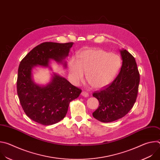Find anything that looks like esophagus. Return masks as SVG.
<instances>
[{
  "mask_svg": "<svg viewBox=\"0 0 160 160\" xmlns=\"http://www.w3.org/2000/svg\"><path fill=\"white\" fill-rule=\"evenodd\" d=\"M82 96H83V97H85V98H88L89 95H88V92H85V91H83V92H82Z\"/></svg>",
  "mask_w": 160,
  "mask_h": 160,
  "instance_id": "esophagus-1",
  "label": "esophagus"
}]
</instances>
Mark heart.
<instances>
[{
	"instance_id": "heart-1",
	"label": "heart",
	"mask_w": 160,
	"mask_h": 160,
	"mask_svg": "<svg viewBox=\"0 0 160 160\" xmlns=\"http://www.w3.org/2000/svg\"><path fill=\"white\" fill-rule=\"evenodd\" d=\"M122 65L120 57L101 49L81 51L77 59L72 58L68 64L75 83H78L87 73L91 87L100 88L110 84L118 74Z\"/></svg>"
}]
</instances>
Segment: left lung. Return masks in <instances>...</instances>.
I'll list each match as a JSON object with an SVG mask.
<instances>
[{"label": "left lung", "mask_w": 160, "mask_h": 160, "mask_svg": "<svg viewBox=\"0 0 160 160\" xmlns=\"http://www.w3.org/2000/svg\"><path fill=\"white\" fill-rule=\"evenodd\" d=\"M120 52L123 61L118 75L110 85L93 94L98 99L99 106L92 115L104 123L125 116L132 108L138 96L140 76L135 59L125 49Z\"/></svg>", "instance_id": "obj_1"}]
</instances>
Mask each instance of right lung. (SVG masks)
<instances>
[{
	"mask_svg": "<svg viewBox=\"0 0 160 160\" xmlns=\"http://www.w3.org/2000/svg\"><path fill=\"white\" fill-rule=\"evenodd\" d=\"M73 45V42L42 43L28 52L19 64L18 95L26 115L35 122L50 125L60 122L65 117L70 102L82 92L80 88L55 73L45 85L37 84L33 80V68L40 66L51 69V60L66 68L65 59Z\"/></svg>",
	"mask_w": 160,
	"mask_h": 160,
	"instance_id": "right-lung-1",
	"label": "right lung"
}]
</instances>
